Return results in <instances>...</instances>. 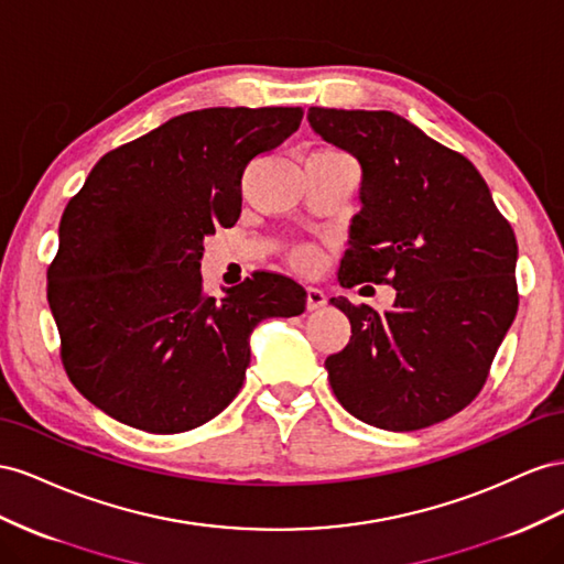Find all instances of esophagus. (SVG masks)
<instances>
[{
  "label": "esophagus",
  "mask_w": 564,
  "mask_h": 564,
  "mask_svg": "<svg viewBox=\"0 0 564 564\" xmlns=\"http://www.w3.org/2000/svg\"><path fill=\"white\" fill-rule=\"evenodd\" d=\"M326 300L328 297L321 288H314V285L307 288V310H321L326 304Z\"/></svg>",
  "instance_id": "34e87169"
}]
</instances>
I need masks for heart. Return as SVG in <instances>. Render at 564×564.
I'll list each match as a JSON object with an SVG mask.
<instances>
[{"instance_id": "obj_1", "label": "heart", "mask_w": 564, "mask_h": 564, "mask_svg": "<svg viewBox=\"0 0 564 564\" xmlns=\"http://www.w3.org/2000/svg\"><path fill=\"white\" fill-rule=\"evenodd\" d=\"M312 262H314V254L310 250H300L295 254V264H300V267H310Z\"/></svg>"}]
</instances>
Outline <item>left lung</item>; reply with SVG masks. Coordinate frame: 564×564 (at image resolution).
<instances>
[{"label": "left lung", "mask_w": 564, "mask_h": 564, "mask_svg": "<svg viewBox=\"0 0 564 564\" xmlns=\"http://www.w3.org/2000/svg\"><path fill=\"white\" fill-rule=\"evenodd\" d=\"M312 130L361 165V213L337 281L397 291L394 310L330 297L351 324L326 371L337 401L392 432L463 411L518 314V240L468 158L390 110L310 108Z\"/></svg>", "instance_id": "8db88e82"}]
</instances>
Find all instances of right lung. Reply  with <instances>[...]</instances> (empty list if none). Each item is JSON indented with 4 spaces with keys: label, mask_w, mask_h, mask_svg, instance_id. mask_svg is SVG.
Segmentation results:
<instances>
[{
    "label": "right lung",
    "mask_w": 564,
    "mask_h": 564,
    "mask_svg": "<svg viewBox=\"0 0 564 564\" xmlns=\"http://www.w3.org/2000/svg\"><path fill=\"white\" fill-rule=\"evenodd\" d=\"M302 108H203L106 153L61 217L46 300L77 392L116 421L174 434L243 388L250 333L297 316L307 291L254 273L215 300L203 238L240 215V180L291 137Z\"/></svg>",
    "instance_id": "right-lung-1"
}]
</instances>
